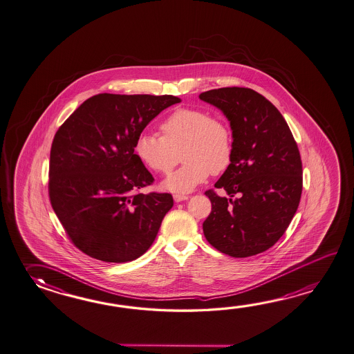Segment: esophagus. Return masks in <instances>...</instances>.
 Returning <instances> with one entry per match:
<instances>
[{"mask_svg": "<svg viewBox=\"0 0 354 354\" xmlns=\"http://www.w3.org/2000/svg\"><path fill=\"white\" fill-rule=\"evenodd\" d=\"M188 198V195L174 194V201H175L176 203L183 202V201H187Z\"/></svg>", "mask_w": 354, "mask_h": 354, "instance_id": "esophagus-1", "label": "esophagus"}]
</instances>
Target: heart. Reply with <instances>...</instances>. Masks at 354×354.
<instances>
[{"label": "heart", "mask_w": 354, "mask_h": 354, "mask_svg": "<svg viewBox=\"0 0 354 354\" xmlns=\"http://www.w3.org/2000/svg\"><path fill=\"white\" fill-rule=\"evenodd\" d=\"M161 136L142 132L135 142L138 159L152 171L169 174L180 161L184 165L169 175L162 188L185 194L202 184L209 174H222L233 159V133L223 118L201 109H176L161 123Z\"/></svg>", "instance_id": "1"}]
</instances>
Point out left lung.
Returning a JSON list of instances; mask_svg holds the SVG:
<instances>
[{
	"mask_svg": "<svg viewBox=\"0 0 354 354\" xmlns=\"http://www.w3.org/2000/svg\"><path fill=\"white\" fill-rule=\"evenodd\" d=\"M231 123L233 159L205 195L212 212L203 223L210 245L232 257L263 252L281 239L300 203L303 165L279 109L250 88L212 89L199 95Z\"/></svg>",
	"mask_w": 354,
	"mask_h": 354,
	"instance_id": "left-lung-1",
	"label": "left lung"
}]
</instances>
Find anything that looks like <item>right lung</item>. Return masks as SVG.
Masks as SVG:
<instances>
[{
  "instance_id": "right-lung-1",
  "label": "right lung",
  "mask_w": 354,
  "mask_h": 354,
  "mask_svg": "<svg viewBox=\"0 0 354 354\" xmlns=\"http://www.w3.org/2000/svg\"><path fill=\"white\" fill-rule=\"evenodd\" d=\"M174 95L101 93L57 131L50 150L51 207L74 245L104 262L142 256L156 239L169 193H138L153 178L135 153L138 135Z\"/></svg>"
}]
</instances>
